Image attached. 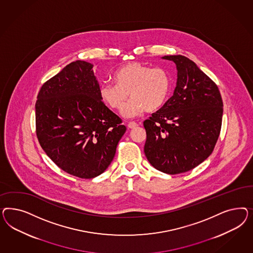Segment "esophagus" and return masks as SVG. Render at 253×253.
<instances>
[{"label":"esophagus","mask_w":253,"mask_h":253,"mask_svg":"<svg viewBox=\"0 0 253 253\" xmlns=\"http://www.w3.org/2000/svg\"><path fill=\"white\" fill-rule=\"evenodd\" d=\"M138 124L136 123H134V122H130V123H128L127 124V126H128V128H130V129H132V128H134V127H136Z\"/></svg>","instance_id":"esophagus-1"}]
</instances>
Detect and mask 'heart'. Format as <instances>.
<instances>
[{"label":"heart","instance_id":"1","mask_svg":"<svg viewBox=\"0 0 253 253\" xmlns=\"http://www.w3.org/2000/svg\"><path fill=\"white\" fill-rule=\"evenodd\" d=\"M115 83H105L100 86L99 94L107 107L122 111L129 94L131 101L124 114L133 117L161 109L167 102L171 88V79L163 68H151L142 63H130L114 73Z\"/></svg>","mask_w":253,"mask_h":253}]
</instances>
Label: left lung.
Wrapping results in <instances>:
<instances>
[{
	"instance_id": "left-lung-1",
	"label": "left lung",
	"mask_w": 253,
	"mask_h": 253,
	"mask_svg": "<svg viewBox=\"0 0 253 253\" xmlns=\"http://www.w3.org/2000/svg\"><path fill=\"white\" fill-rule=\"evenodd\" d=\"M176 64L173 95L144 122L147 161L168 174L196 168L212 153L221 132L222 104L214 82L184 55H165Z\"/></svg>"
}]
</instances>
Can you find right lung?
Instances as JSON below:
<instances>
[{
    "mask_svg": "<svg viewBox=\"0 0 253 253\" xmlns=\"http://www.w3.org/2000/svg\"><path fill=\"white\" fill-rule=\"evenodd\" d=\"M99 89L92 64L77 60L42 84L35 105L42 148L64 171L83 179L107 169L126 131Z\"/></svg>",
    "mask_w": 253,
    "mask_h": 253,
    "instance_id": "obj_1",
    "label": "right lung"
}]
</instances>
